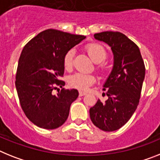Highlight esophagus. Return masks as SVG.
I'll list each match as a JSON object with an SVG mask.
<instances>
[{"label":"esophagus","instance_id":"obj_1","mask_svg":"<svg viewBox=\"0 0 160 160\" xmlns=\"http://www.w3.org/2000/svg\"><path fill=\"white\" fill-rule=\"evenodd\" d=\"M87 94V92L82 91H79V96H83V95H86Z\"/></svg>","mask_w":160,"mask_h":160}]
</instances>
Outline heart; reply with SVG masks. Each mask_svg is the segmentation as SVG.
<instances>
[{"label":"heart","mask_w":160,"mask_h":160,"mask_svg":"<svg viewBox=\"0 0 160 160\" xmlns=\"http://www.w3.org/2000/svg\"><path fill=\"white\" fill-rule=\"evenodd\" d=\"M87 51L92 61L97 63V69L103 71L106 68L105 65L102 63L107 58L108 53L106 49L99 43H91L87 45ZM74 55V49L72 48L65 53L64 57V67L67 70L72 69L73 67V59ZM95 82L94 75L84 73H76L71 75L69 78V83L71 87L80 90L87 89Z\"/></svg>","instance_id":"b5f03b06"}]
</instances>
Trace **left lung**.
<instances>
[{"label": "left lung", "instance_id": "8db88e82", "mask_svg": "<svg viewBox=\"0 0 160 160\" xmlns=\"http://www.w3.org/2000/svg\"><path fill=\"white\" fill-rule=\"evenodd\" d=\"M95 39L111 47L113 67L105 83L103 95L108 99H98L90 108L94 125L103 131L119 129L130 119L141 95L145 78V65L138 47L121 32L103 31L94 35Z\"/></svg>", "mask_w": 160, "mask_h": 160}]
</instances>
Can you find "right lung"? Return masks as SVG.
I'll return each mask as SVG.
<instances>
[{
  "label": "right lung",
  "mask_w": 160,
  "mask_h": 160,
  "mask_svg": "<svg viewBox=\"0 0 160 160\" xmlns=\"http://www.w3.org/2000/svg\"><path fill=\"white\" fill-rule=\"evenodd\" d=\"M86 36L48 29L25 45L19 57L15 86L25 115L34 125L54 129L63 125L69 108L78 96L76 89L53 93L64 74L65 53Z\"/></svg>",
  "instance_id": "1"
}]
</instances>
